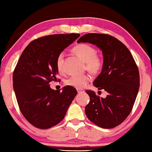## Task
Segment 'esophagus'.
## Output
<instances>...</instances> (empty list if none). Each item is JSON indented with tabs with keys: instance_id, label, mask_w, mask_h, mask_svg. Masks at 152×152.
Listing matches in <instances>:
<instances>
[{
	"instance_id": "obj_1",
	"label": "esophagus",
	"mask_w": 152,
	"mask_h": 152,
	"mask_svg": "<svg viewBox=\"0 0 152 152\" xmlns=\"http://www.w3.org/2000/svg\"><path fill=\"white\" fill-rule=\"evenodd\" d=\"M77 91H78V93H83V92H84V91L83 89L82 88H77Z\"/></svg>"
}]
</instances>
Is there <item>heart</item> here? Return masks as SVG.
Listing matches in <instances>:
<instances>
[{"label": "heart", "instance_id": "obj_1", "mask_svg": "<svg viewBox=\"0 0 152 152\" xmlns=\"http://www.w3.org/2000/svg\"><path fill=\"white\" fill-rule=\"evenodd\" d=\"M73 51L76 53L82 60L86 62V68L92 73H98L102 70L103 67V60L100 56L96 55V51L92 46L87 44H78L73 48ZM64 54L60 53L56 60V67L58 72L63 71ZM91 80L88 75L72 76L66 80L68 86H72L76 88H82L86 86Z\"/></svg>", "mask_w": 152, "mask_h": 152}]
</instances>
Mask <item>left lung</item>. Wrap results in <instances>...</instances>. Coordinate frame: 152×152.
Masks as SVG:
<instances>
[{
  "label": "left lung",
  "mask_w": 152,
  "mask_h": 152,
  "mask_svg": "<svg viewBox=\"0 0 152 152\" xmlns=\"http://www.w3.org/2000/svg\"><path fill=\"white\" fill-rule=\"evenodd\" d=\"M77 42L96 45L103 55V67L93 84L108 95L102 98L94 91H86L90 96L85 107L86 117L102 128L117 127L130 114L140 88V73L134 59L128 48L111 35L88 33Z\"/></svg>",
  "instance_id": "left-lung-1"
}]
</instances>
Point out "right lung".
Listing matches in <instances>:
<instances>
[{"instance_id": "right-lung-1", "label": "right lung", "mask_w": 152, "mask_h": 152, "mask_svg": "<svg viewBox=\"0 0 152 152\" xmlns=\"http://www.w3.org/2000/svg\"><path fill=\"white\" fill-rule=\"evenodd\" d=\"M80 36L71 33L40 37L20 55L12 76L13 89L20 112L35 127L48 129L61 122L77 94L72 86H64L61 92L51 89L49 83L57 80L58 55Z\"/></svg>"}]
</instances>
